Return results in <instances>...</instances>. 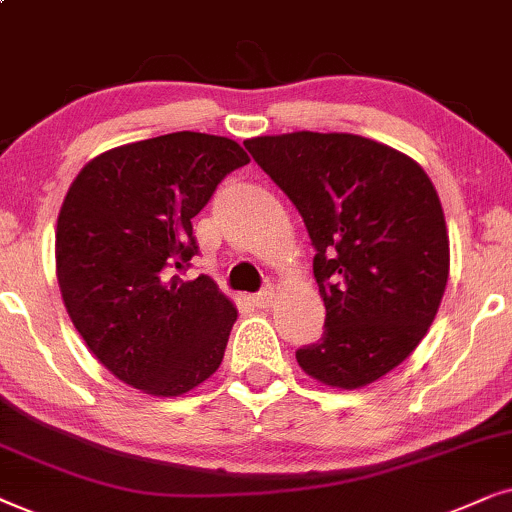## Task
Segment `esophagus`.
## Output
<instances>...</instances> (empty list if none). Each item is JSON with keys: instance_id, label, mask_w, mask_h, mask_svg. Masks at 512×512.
Instances as JSON below:
<instances>
[{"instance_id": "34e87169", "label": "esophagus", "mask_w": 512, "mask_h": 512, "mask_svg": "<svg viewBox=\"0 0 512 512\" xmlns=\"http://www.w3.org/2000/svg\"><path fill=\"white\" fill-rule=\"evenodd\" d=\"M274 299H276V292H274V288H271V285H267V288L257 292V295H252L250 302L255 306H260V309H269V306L274 304Z\"/></svg>"}]
</instances>
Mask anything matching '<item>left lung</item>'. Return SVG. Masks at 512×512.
Segmentation results:
<instances>
[{
  "label": "left lung",
  "instance_id": "obj_1",
  "mask_svg": "<svg viewBox=\"0 0 512 512\" xmlns=\"http://www.w3.org/2000/svg\"><path fill=\"white\" fill-rule=\"evenodd\" d=\"M295 203L325 302L323 337L297 349L309 377L372 384L417 349L449 276L445 215L424 168L351 133H285L243 142Z\"/></svg>",
  "mask_w": 512,
  "mask_h": 512
}]
</instances>
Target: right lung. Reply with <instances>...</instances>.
I'll return each mask as SVG.
<instances>
[{"mask_svg": "<svg viewBox=\"0 0 512 512\" xmlns=\"http://www.w3.org/2000/svg\"><path fill=\"white\" fill-rule=\"evenodd\" d=\"M238 142L168 133L88 161L56 229L65 309L114 377L152 395H182L224 358L236 309L208 276L182 281L199 252L192 217L231 170Z\"/></svg>", "mask_w": 512, "mask_h": 512, "instance_id": "1", "label": "right lung"}]
</instances>
